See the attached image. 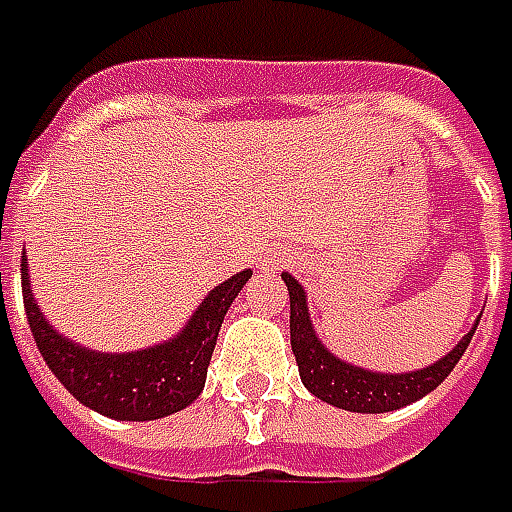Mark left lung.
Returning <instances> with one entry per match:
<instances>
[{"label":"left lung","instance_id":"left-lung-1","mask_svg":"<svg viewBox=\"0 0 512 512\" xmlns=\"http://www.w3.org/2000/svg\"><path fill=\"white\" fill-rule=\"evenodd\" d=\"M284 284L289 289V336H292V353L297 358L300 380L314 397L344 411L386 413L422 400L424 394H430L438 383L447 380L449 372L460 361V355L466 353L480 322H474V328L460 339L458 347L433 366L419 369V372H405V375H380L361 366L344 364L336 355L328 353L308 320L303 286L289 273H284Z\"/></svg>","mask_w":512,"mask_h":512}]
</instances>
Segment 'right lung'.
I'll return each instance as SVG.
<instances>
[{"label":"right lung","mask_w":512,"mask_h":512,"mask_svg":"<svg viewBox=\"0 0 512 512\" xmlns=\"http://www.w3.org/2000/svg\"><path fill=\"white\" fill-rule=\"evenodd\" d=\"M250 275L242 270L215 286L176 339L140 353L110 355L85 350L54 331L32 297L27 259L21 256L24 311L43 361L82 405L121 422L162 419L187 408L204 391L223 317Z\"/></svg>","instance_id":"1"}]
</instances>
